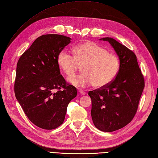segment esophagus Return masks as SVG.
<instances>
[{
    "instance_id": "esophagus-1",
    "label": "esophagus",
    "mask_w": 158,
    "mask_h": 158,
    "mask_svg": "<svg viewBox=\"0 0 158 158\" xmlns=\"http://www.w3.org/2000/svg\"><path fill=\"white\" fill-rule=\"evenodd\" d=\"M78 90H79V93H80V94L81 95H85L86 93L82 90V89H78Z\"/></svg>"
}]
</instances>
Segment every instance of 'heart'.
Returning <instances> with one entry per match:
<instances>
[{"mask_svg":"<svg viewBox=\"0 0 158 158\" xmlns=\"http://www.w3.org/2000/svg\"><path fill=\"white\" fill-rule=\"evenodd\" d=\"M73 56L65 50L59 52L57 64L68 77L81 67L83 73L70 77L68 81L75 86L87 87L92 85L96 89L109 85L116 78L120 69V61L102 46L87 42L75 46Z\"/></svg>","mask_w":158,"mask_h":158,"instance_id":"b5f03b06","label":"heart"}]
</instances>
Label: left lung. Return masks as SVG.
<instances>
[{
  "instance_id": "left-lung-1",
  "label": "left lung",
  "mask_w": 158,
  "mask_h": 158,
  "mask_svg": "<svg viewBox=\"0 0 158 158\" xmlns=\"http://www.w3.org/2000/svg\"><path fill=\"white\" fill-rule=\"evenodd\" d=\"M118 56L120 69L116 78L103 88L90 91L91 116L96 127L111 132L121 129L133 120L144 87V79L137 56L124 45L111 38H103Z\"/></svg>"
}]
</instances>
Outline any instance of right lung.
Listing matches in <instances>:
<instances>
[{"mask_svg": "<svg viewBox=\"0 0 158 158\" xmlns=\"http://www.w3.org/2000/svg\"><path fill=\"white\" fill-rule=\"evenodd\" d=\"M60 34L38 37L17 64L14 91L16 99L32 123L44 130L60 126L69 103L77 90L60 74L58 54L71 42Z\"/></svg>", "mask_w": 158, "mask_h": 158, "instance_id": "1", "label": "right lung"}]
</instances>
